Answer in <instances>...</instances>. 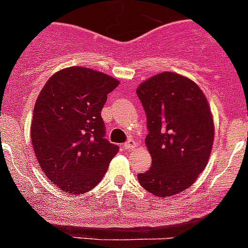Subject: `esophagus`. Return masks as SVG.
<instances>
[{
	"label": "esophagus",
	"mask_w": 248,
	"mask_h": 248,
	"mask_svg": "<svg viewBox=\"0 0 248 248\" xmlns=\"http://www.w3.org/2000/svg\"><path fill=\"white\" fill-rule=\"evenodd\" d=\"M122 147H124V150L134 149V147H136V141H134L133 139H129V140H127V141L124 142V145H122Z\"/></svg>",
	"instance_id": "esophagus-1"
}]
</instances>
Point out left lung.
I'll return each instance as SVG.
<instances>
[{
	"label": "left lung",
	"instance_id": "left-lung-1",
	"mask_svg": "<svg viewBox=\"0 0 248 248\" xmlns=\"http://www.w3.org/2000/svg\"><path fill=\"white\" fill-rule=\"evenodd\" d=\"M137 94L146 114L145 138L151 168L138 181L151 194L167 198L194 184L209 161L214 120L198 85L170 72L150 78Z\"/></svg>",
	"mask_w": 248,
	"mask_h": 248
}]
</instances>
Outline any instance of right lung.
Listing matches in <instances>:
<instances>
[{
  "label": "right lung",
  "instance_id": "obj_1",
  "mask_svg": "<svg viewBox=\"0 0 248 248\" xmlns=\"http://www.w3.org/2000/svg\"><path fill=\"white\" fill-rule=\"evenodd\" d=\"M119 80L84 67L56 72L33 109L31 140L38 163L54 185L81 194L106 175L119 146L106 139L101 116Z\"/></svg>",
  "mask_w": 248,
  "mask_h": 248
}]
</instances>
